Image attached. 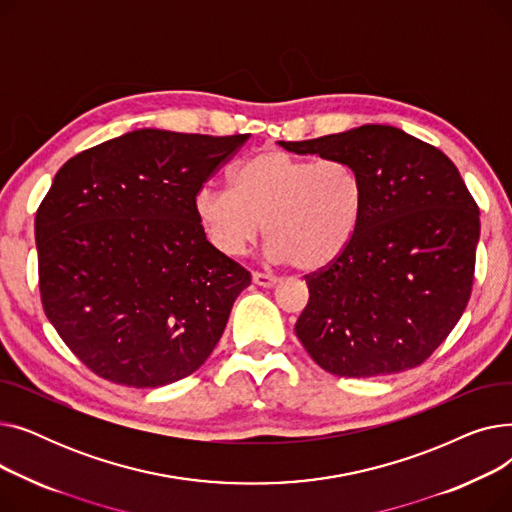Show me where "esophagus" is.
<instances>
[{
  "label": "esophagus",
  "mask_w": 512,
  "mask_h": 512,
  "mask_svg": "<svg viewBox=\"0 0 512 512\" xmlns=\"http://www.w3.org/2000/svg\"><path fill=\"white\" fill-rule=\"evenodd\" d=\"M253 284L263 286V288H272V286H276V284H278V278H276V276H270V274L253 272Z\"/></svg>",
  "instance_id": "obj_1"
}]
</instances>
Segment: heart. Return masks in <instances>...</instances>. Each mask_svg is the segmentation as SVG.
<instances>
[{"mask_svg":"<svg viewBox=\"0 0 512 512\" xmlns=\"http://www.w3.org/2000/svg\"><path fill=\"white\" fill-rule=\"evenodd\" d=\"M230 184H207L195 197L207 240L228 257L245 253L265 228L272 259L317 272L351 247L361 224L359 174L338 159L263 149L240 161Z\"/></svg>","mask_w":512,"mask_h":512,"instance_id":"1","label":"heart"}]
</instances>
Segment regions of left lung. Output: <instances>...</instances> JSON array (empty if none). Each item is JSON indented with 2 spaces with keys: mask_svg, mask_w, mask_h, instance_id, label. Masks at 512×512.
Segmentation results:
<instances>
[{
  "mask_svg": "<svg viewBox=\"0 0 512 512\" xmlns=\"http://www.w3.org/2000/svg\"><path fill=\"white\" fill-rule=\"evenodd\" d=\"M278 143L344 161L363 186L351 247L307 276L309 303L294 326L305 351L340 378L417 367L471 297L479 209L459 170L440 149L386 124Z\"/></svg>",
  "mask_w": 512,
  "mask_h": 512,
  "instance_id": "1",
  "label": "left lung"
}]
</instances>
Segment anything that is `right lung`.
Listing matches in <instances>:
<instances>
[{"label": "right lung", "mask_w": 512, "mask_h": 512, "mask_svg": "<svg viewBox=\"0 0 512 512\" xmlns=\"http://www.w3.org/2000/svg\"><path fill=\"white\" fill-rule=\"evenodd\" d=\"M249 134L139 128L74 155L35 218L47 319L103 380L159 388L197 371L251 274L207 240L195 197Z\"/></svg>", "instance_id": "obj_1"}]
</instances>
